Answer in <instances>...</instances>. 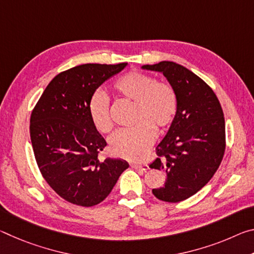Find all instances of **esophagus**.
Instances as JSON below:
<instances>
[{
    "mask_svg": "<svg viewBox=\"0 0 254 254\" xmlns=\"http://www.w3.org/2000/svg\"><path fill=\"white\" fill-rule=\"evenodd\" d=\"M131 167L133 169H139V170H148L149 169V166L147 163H143V165H140V163H131Z\"/></svg>",
    "mask_w": 254,
    "mask_h": 254,
    "instance_id": "1",
    "label": "esophagus"
}]
</instances>
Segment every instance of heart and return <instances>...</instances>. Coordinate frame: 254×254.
I'll return each instance as SVG.
<instances>
[{"label":"heart","instance_id":"heart-1","mask_svg":"<svg viewBox=\"0 0 254 254\" xmlns=\"http://www.w3.org/2000/svg\"><path fill=\"white\" fill-rule=\"evenodd\" d=\"M114 88L120 95L135 102L132 127L119 128L109 137V147L114 156L140 160L157 136L156 127H169L177 115L178 97L174 87L142 71L133 70L115 81ZM89 117L101 132H109L112 123L110 97L102 89H96L88 102Z\"/></svg>","mask_w":254,"mask_h":254}]
</instances>
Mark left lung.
<instances>
[{"instance_id":"left-lung-1","label":"left lung","mask_w":254,"mask_h":254,"mask_svg":"<svg viewBox=\"0 0 254 254\" xmlns=\"http://www.w3.org/2000/svg\"><path fill=\"white\" fill-rule=\"evenodd\" d=\"M142 68L162 72L177 93V115L150 168L167 175L166 184L152 194L178 203L200 190L220 167L225 151L224 114L213 89L186 67L160 62Z\"/></svg>"}]
</instances>
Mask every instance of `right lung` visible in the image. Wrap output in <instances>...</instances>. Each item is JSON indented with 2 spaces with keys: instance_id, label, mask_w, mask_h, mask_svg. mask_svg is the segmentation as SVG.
Returning a JSON list of instances; mask_svg holds the SVG:
<instances>
[{
  "instance_id": "obj_1",
  "label": "right lung",
  "mask_w": 254,
  "mask_h": 254,
  "mask_svg": "<svg viewBox=\"0 0 254 254\" xmlns=\"http://www.w3.org/2000/svg\"><path fill=\"white\" fill-rule=\"evenodd\" d=\"M126 66L127 63L85 64L62 71L47 86L31 113L30 136L42 177L74 205L100 204L128 168L121 159L98 160L106 141L88 112L92 94Z\"/></svg>"
}]
</instances>
